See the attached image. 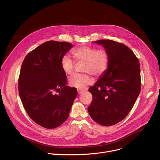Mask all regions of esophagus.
I'll list each match as a JSON object with an SVG mask.
<instances>
[{
    "label": "esophagus",
    "instance_id": "1",
    "mask_svg": "<svg viewBox=\"0 0 160 160\" xmlns=\"http://www.w3.org/2000/svg\"><path fill=\"white\" fill-rule=\"evenodd\" d=\"M77 91H78V93L80 94H82V93H83L85 92L84 90H82V89H77Z\"/></svg>",
    "mask_w": 160,
    "mask_h": 160
}]
</instances>
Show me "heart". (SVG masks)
<instances>
[{
  "label": "heart",
  "instance_id": "heart-1",
  "mask_svg": "<svg viewBox=\"0 0 160 160\" xmlns=\"http://www.w3.org/2000/svg\"><path fill=\"white\" fill-rule=\"evenodd\" d=\"M72 55L77 62H83L82 71L95 77L102 75L107 70L109 57L104 49L96 50L90 46H80L72 51ZM61 66L64 73L72 75L73 73L74 62L67 56H64L61 60ZM92 82L88 74H75L69 79L70 85L78 89L84 88Z\"/></svg>",
  "mask_w": 160,
  "mask_h": 160
}]
</instances>
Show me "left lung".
<instances>
[{
	"label": "left lung",
	"instance_id": "obj_1",
	"mask_svg": "<svg viewBox=\"0 0 160 160\" xmlns=\"http://www.w3.org/2000/svg\"><path fill=\"white\" fill-rule=\"evenodd\" d=\"M107 52L109 64L89 92L93 97L88 108L90 117L103 126L123 120L133 108L141 91L139 61L127 45L111 40L94 42Z\"/></svg>",
	"mask_w": 160,
	"mask_h": 160
}]
</instances>
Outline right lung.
I'll return each mask as SVG.
<instances>
[{
  "label": "right lung",
  "mask_w": 160,
  "mask_h": 160,
  "mask_svg": "<svg viewBox=\"0 0 160 160\" xmlns=\"http://www.w3.org/2000/svg\"><path fill=\"white\" fill-rule=\"evenodd\" d=\"M72 48L66 42H44L28 53L21 65L18 82L21 102L32 120L44 128L62 124L77 96L76 88L66 85L61 66V58Z\"/></svg>",
  "instance_id": "obj_1"
}]
</instances>
